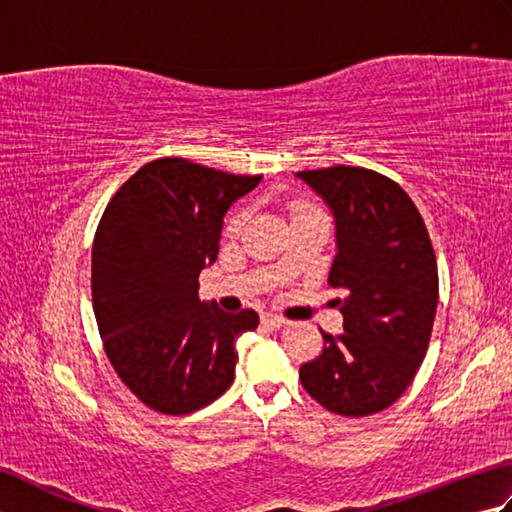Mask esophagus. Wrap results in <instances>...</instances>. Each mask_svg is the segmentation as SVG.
<instances>
[{
	"label": "esophagus",
	"mask_w": 512,
	"mask_h": 512,
	"mask_svg": "<svg viewBox=\"0 0 512 512\" xmlns=\"http://www.w3.org/2000/svg\"><path fill=\"white\" fill-rule=\"evenodd\" d=\"M262 323L268 325V328H273V330H279V328H284V325H288V321L277 317V314H264Z\"/></svg>",
	"instance_id": "1"
}]
</instances>
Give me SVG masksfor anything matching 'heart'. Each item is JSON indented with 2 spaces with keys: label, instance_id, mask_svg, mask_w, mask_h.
<instances>
[{
  "label": "heart",
  "instance_id": "b5f03b06",
  "mask_svg": "<svg viewBox=\"0 0 512 512\" xmlns=\"http://www.w3.org/2000/svg\"><path fill=\"white\" fill-rule=\"evenodd\" d=\"M308 213H321V209L317 204H312V202H295L292 204V215H308ZM248 217H250V206H239V209H235L231 215L226 217V226H224V233L228 235V237H235V235H239L244 231V226H246V222H248Z\"/></svg>",
  "mask_w": 512,
  "mask_h": 512
}]
</instances>
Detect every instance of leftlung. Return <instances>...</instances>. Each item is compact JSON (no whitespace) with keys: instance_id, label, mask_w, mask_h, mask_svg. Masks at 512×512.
Segmentation results:
<instances>
[{"instance_id":"8db88e82","label":"left lung","mask_w":512,"mask_h":512,"mask_svg":"<svg viewBox=\"0 0 512 512\" xmlns=\"http://www.w3.org/2000/svg\"><path fill=\"white\" fill-rule=\"evenodd\" d=\"M336 220L328 284L343 334L323 332V352L303 363V389L332 413L372 416L405 391L429 350L438 264L427 226L398 182L365 167L299 171Z\"/></svg>"}]
</instances>
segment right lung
I'll return each mask as SVG.
<instances>
[{"instance_id": "obj_1", "label": "right lung", "mask_w": 512, "mask_h": 512, "mask_svg": "<svg viewBox=\"0 0 512 512\" xmlns=\"http://www.w3.org/2000/svg\"><path fill=\"white\" fill-rule=\"evenodd\" d=\"M259 180L167 156L105 206L92 244L94 317L116 374L149 409L184 416L233 383L235 339L259 317L206 306L198 277L217 259L228 206Z\"/></svg>"}]
</instances>
